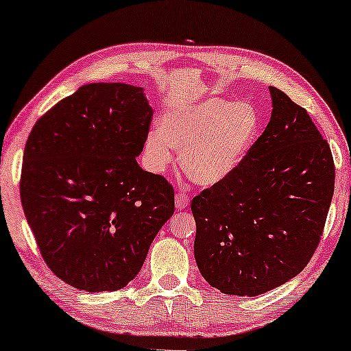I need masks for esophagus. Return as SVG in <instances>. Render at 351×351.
Returning a JSON list of instances; mask_svg holds the SVG:
<instances>
[{
  "instance_id": "1",
  "label": "esophagus",
  "mask_w": 351,
  "mask_h": 351,
  "mask_svg": "<svg viewBox=\"0 0 351 351\" xmlns=\"http://www.w3.org/2000/svg\"><path fill=\"white\" fill-rule=\"evenodd\" d=\"M189 204H190L189 196H186L184 191H177V195H176V208L179 209V210H182V209H185Z\"/></svg>"
}]
</instances>
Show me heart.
I'll return each instance as SVG.
<instances>
[{"label": "heart", "mask_w": 351, "mask_h": 351, "mask_svg": "<svg viewBox=\"0 0 351 351\" xmlns=\"http://www.w3.org/2000/svg\"><path fill=\"white\" fill-rule=\"evenodd\" d=\"M257 129L251 105L210 97L167 113L162 128L148 134L147 150L152 165L162 169L172 160V147L182 148V171L196 184L214 185L241 165Z\"/></svg>", "instance_id": "b5f03b06"}]
</instances>
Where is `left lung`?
I'll list each match as a JSON object with an SVG mask.
<instances>
[{
  "mask_svg": "<svg viewBox=\"0 0 351 351\" xmlns=\"http://www.w3.org/2000/svg\"><path fill=\"white\" fill-rule=\"evenodd\" d=\"M270 94V123L241 165L191 199L196 263L230 295H261L299 275L334 195L328 141L304 107L273 86Z\"/></svg>",
  "mask_w": 351,
  "mask_h": 351,
  "instance_id": "obj_1",
  "label": "left lung"
}]
</instances>
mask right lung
<instances>
[{
    "instance_id": "right-lung-1",
    "label": "right lung",
    "mask_w": 351,
    "mask_h": 351,
    "mask_svg": "<svg viewBox=\"0 0 351 351\" xmlns=\"http://www.w3.org/2000/svg\"><path fill=\"white\" fill-rule=\"evenodd\" d=\"M153 118L142 88L90 83L33 126L21 199L43 258L88 292L134 280L174 214V189L137 165Z\"/></svg>"
}]
</instances>
